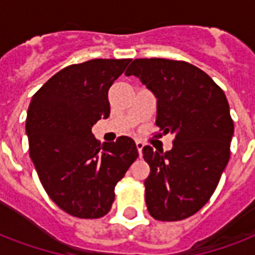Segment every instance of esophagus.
<instances>
[{
  "label": "esophagus",
  "instance_id": "esophagus-1",
  "mask_svg": "<svg viewBox=\"0 0 255 255\" xmlns=\"http://www.w3.org/2000/svg\"><path fill=\"white\" fill-rule=\"evenodd\" d=\"M136 148H137V151H139V155H143V148H144V143L143 141H140V140H136Z\"/></svg>",
  "mask_w": 255,
  "mask_h": 255
}]
</instances>
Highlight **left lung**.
Masks as SVG:
<instances>
[{
	"label": "left lung",
	"mask_w": 255,
	"mask_h": 255,
	"mask_svg": "<svg viewBox=\"0 0 255 255\" xmlns=\"http://www.w3.org/2000/svg\"><path fill=\"white\" fill-rule=\"evenodd\" d=\"M126 75L156 96L159 135H174L170 151L143 148L151 168L144 181L148 212L159 221L185 220L209 201L229 161L234 124L228 99L208 74L184 61L135 59Z\"/></svg>",
	"instance_id": "8db88e82"
}]
</instances>
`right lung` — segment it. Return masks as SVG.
<instances>
[{"mask_svg":"<svg viewBox=\"0 0 255 255\" xmlns=\"http://www.w3.org/2000/svg\"><path fill=\"white\" fill-rule=\"evenodd\" d=\"M131 59H91L61 70L30 102L26 118L30 157L49 197L78 218L110 212L116 184L139 157L135 141L103 143L91 128L110 116L108 90Z\"/></svg>","mask_w":255,"mask_h":255,"instance_id":"add662e5","label":"right lung"}]
</instances>
